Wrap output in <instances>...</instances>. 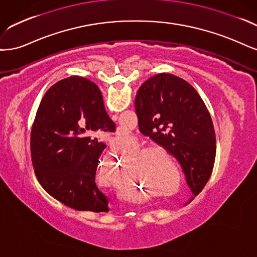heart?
<instances>
[{
  "label": "heart",
  "mask_w": 257,
  "mask_h": 257,
  "mask_svg": "<svg viewBox=\"0 0 257 257\" xmlns=\"http://www.w3.org/2000/svg\"><path fill=\"white\" fill-rule=\"evenodd\" d=\"M148 157H153V152H148L147 154H146ZM146 161V160H145ZM147 161H150V163H152V161H153V158H150V160H147Z\"/></svg>",
  "instance_id": "1"
}]
</instances>
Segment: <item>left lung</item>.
<instances>
[{
  "label": "left lung",
  "instance_id": "obj_1",
  "mask_svg": "<svg viewBox=\"0 0 257 257\" xmlns=\"http://www.w3.org/2000/svg\"><path fill=\"white\" fill-rule=\"evenodd\" d=\"M136 112L140 131L175 157L196 196L216 158L213 123L200 95L184 79L159 73L139 88Z\"/></svg>",
  "mask_w": 257,
  "mask_h": 257
}]
</instances>
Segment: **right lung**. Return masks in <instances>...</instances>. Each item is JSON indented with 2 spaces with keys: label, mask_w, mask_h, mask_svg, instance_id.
<instances>
[{
  "label": "right lung",
  "mask_w": 257,
  "mask_h": 257,
  "mask_svg": "<svg viewBox=\"0 0 257 257\" xmlns=\"http://www.w3.org/2000/svg\"><path fill=\"white\" fill-rule=\"evenodd\" d=\"M115 131L100 89L88 79L69 77L48 89L31 132L37 179L55 200L76 210L109 211V200L95 183L105 145L98 140Z\"/></svg>",
  "instance_id": "1"
}]
</instances>
